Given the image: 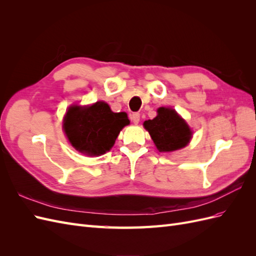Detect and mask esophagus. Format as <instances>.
I'll list each match as a JSON object with an SVG mask.
<instances>
[{
  "label": "esophagus",
  "mask_w": 256,
  "mask_h": 256,
  "mask_svg": "<svg viewBox=\"0 0 256 256\" xmlns=\"http://www.w3.org/2000/svg\"><path fill=\"white\" fill-rule=\"evenodd\" d=\"M130 118L134 124H138V122H140V113H138V112L132 113L130 116Z\"/></svg>",
  "instance_id": "esophagus-1"
}]
</instances>
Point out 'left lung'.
Masks as SVG:
<instances>
[{
  "label": "left lung",
  "mask_w": 256,
  "mask_h": 256,
  "mask_svg": "<svg viewBox=\"0 0 256 256\" xmlns=\"http://www.w3.org/2000/svg\"><path fill=\"white\" fill-rule=\"evenodd\" d=\"M159 152H173L187 145L192 131L186 122L170 108H159L158 115L154 120L144 122Z\"/></svg>",
  "instance_id": "left-lung-1"
}]
</instances>
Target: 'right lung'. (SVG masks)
Listing matches in <instances>:
<instances>
[{"label": "right lung", "mask_w": 256, "mask_h": 256, "mask_svg": "<svg viewBox=\"0 0 256 256\" xmlns=\"http://www.w3.org/2000/svg\"><path fill=\"white\" fill-rule=\"evenodd\" d=\"M128 124L126 113H114L108 104L98 102L88 108H69L64 130L76 150L99 156L112 148L120 130Z\"/></svg>", "instance_id": "add662e5"}]
</instances>
